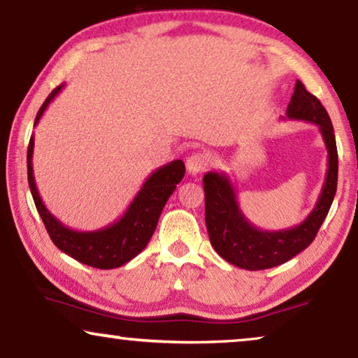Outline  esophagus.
Wrapping results in <instances>:
<instances>
[{"label":"esophagus","instance_id":"esophagus-1","mask_svg":"<svg viewBox=\"0 0 358 358\" xmlns=\"http://www.w3.org/2000/svg\"><path fill=\"white\" fill-rule=\"evenodd\" d=\"M207 164H208L207 156L202 155V153H194L192 156H189V158H187L185 168H187L189 174L197 176V174L202 173L205 168H207Z\"/></svg>","mask_w":358,"mask_h":358}]
</instances>
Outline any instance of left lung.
Segmentation results:
<instances>
[{
    "label": "left lung",
    "mask_w": 358,
    "mask_h": 358,
    "mask_svg": "<svg viewBox=\"0 0 358 358\" xmlns=\"http://www.w3.org/2000/svg\"><path fill=\"white\" fill-rule=\"evenodd\" d=\"M287 119L316 124L327 150V171L321 194L311 213L296 227L267 231L244 217L236 190L224 173L210 171L203 176L205 223L215 251L233 266L246 271H264L290 261L316 238L327 217L337 190V146L329 114L316 96L298 80L287 107Z\"/></svg>",
    "instance_id": "left-lung-1"
}]
</instances>
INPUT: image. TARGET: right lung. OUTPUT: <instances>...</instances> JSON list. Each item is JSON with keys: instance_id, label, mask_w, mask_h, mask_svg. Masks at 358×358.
I'll return each mask as SVG.
<instances>
[{"instance_id": "obj_1", "label": "right lung", "mask_w": 358, "mask_h": 358, "mask_svg": "<svg viewBox=\"0 0 358 358\" xmlns=\"http://www.w3.org/2000/svg\"><path fill=\"white\" fill-rule=\"evenodd\" d=\"M63 86L65 85H60L48 94L37 112L34 127L38 124L48 104L55 99ZM32 155L34 135L31 136L27 148V179L34 203L45 224L48 236L60 251L76 259L78 262L96 268H104V271L124 266L143 251L153 236L166 202L185 174V166L180 159H174L169 164L161 166L145 180L129 208L117 222L94 231H78V229L65 227L43 205L36 187V179H34Z\"/></svg>"}]
</instances>
